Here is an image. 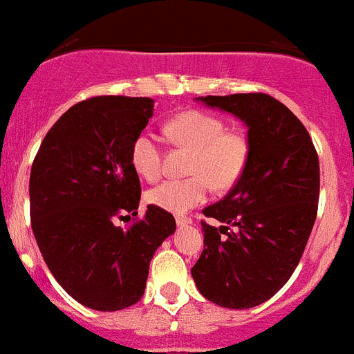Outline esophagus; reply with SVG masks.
I'll return each instance as SVG.
<instances>
[{"label":"esophagus","mask_w":354,"mask_h":354,"mask_svg":"<svg viewBox=\"0 0 354 354\" xmlns=\"http://www.w3.org/2000/svg\"><path fill=\"white\" fill-rule=\"evenodd\" d=\"M175 221H177V225H179V227H184V225L192 223V218H189V216L179 214V216H175Z\"/></svg>","instance_id":"esophagus-1"}]
</instances>
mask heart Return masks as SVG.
<instances>
[{"label":"heart","mask_w":354,"mask_h":354,"mask_svg":"<svg viewBox=\"0 0 354 354\" xmlns=\"http://www.w3.org/2000/svg\"><path fill=\"white\" fill-rule=\"evenodd\" d=\"M171 142L192 150L187 177L167 180L149 192V200L161 209L184 212L205 202L212 187L225 192L236 186L250 161L252 145L245 133L227 131L223 118L187 109L171 118L167 126ZM131 165L145 180L154 183L162 175V150L149 131L140 133L131 143Z\"/></svg>","instance_id":"heart-1"}]
</instances>
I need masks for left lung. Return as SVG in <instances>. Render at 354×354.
I'll list each match as a JSON object with an SVG mask.
<instances>
[{"mask_svg":"<svg viewBox=\"0 0 354 354\" xmlns=\"http://www.w3.org/2000/svg\"><path fill=\"white\" fill-rule=\"evenodd\" d=\"M234 113L252 145L245 174L223 200L205 207L204 252L192 268L204 298L252 308L282 289L299 264L317 216L319 158L310 134L268 93L200 99Z\"/></svg>","mask_w":354,"mask_h":354,"instance_id":"1","label":"left lung"}]
</instances>
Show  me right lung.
<instances>
[{"instance_id":"add662e5","label":"right lung","mask_w":354,"mask_h":354,"mask_svg":"<svg viewBox=\"0 0 354 354\" xmlns=\"http://www.w3.org/2000/svg\"><path fill=\"white\" fill-rule=\"evenodd\" d=\"M149 97L97 95L68 108L40 143L30 174L33 236L49 271L72 298L115 312L140 301L158 246L175 218L147 205L131 143L152 117Z\"/></svg>"}]
</instances>
